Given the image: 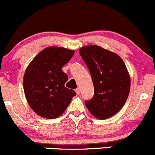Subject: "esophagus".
<instances>
[{
  "label": "esophagus",
  "instance_id": "obj_1",
  "mask_svg": "<svg viewBox=\"0 0 155 155\" xmlns=\"http://www.w3.org/2000/svg\"><path fill=\"white\" fill-rule=\"evenodd\" d=\"M75 91H76V94H77V95H79V94H80V88L79 87L76 88V90H75Z\"/></svg>",
  "mask_w": 155,
  "mask_h": 155
}]
</instances>
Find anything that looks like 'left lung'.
<instances>
[{"label": "left lung", "mask_w": 155, "mask_h": 155, "mask_svg": "<svg viewBox=\"0 0 155 155\" xmlns=\"http://www.w3.org/2000/svg\"><path fill=\"white\" fill-rule=\"evenodd\" d=\"M79 54L90 71L95 90L85 106L98 120L114 116L123 107L130 90L125 64L116 53L97 45L82 47Z\"/></svg>", "instance_id": "1"}]
</instances>
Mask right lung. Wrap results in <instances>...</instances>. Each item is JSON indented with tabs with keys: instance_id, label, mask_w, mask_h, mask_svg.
I'll return each instance as SVG.
<instances>
[{
	"instance_id": "right-lung-1",
	"label": "right lung",
	"mask_w": 155,
	"mask_h": 155,
	"mask_svg": "<svg viewBox=\"0 0 155 155\" xmlns=\"http://www.w3.org/2000/svg\"><path fill=\"white\" fill-rule=\"evenodd\" d=\"M74 52L63 47H47L26 68L23 78L25 95L29 106L39 116L49 120L58 118L76 95L74 90L65 87L68 76L62 71Z\"/></svg>"
}]
</instances>
